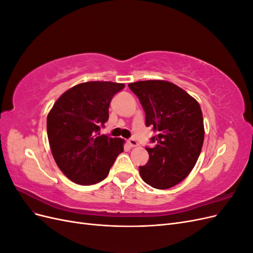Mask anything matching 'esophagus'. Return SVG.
<instances>
[{"label":"esophagus","mask_w":253,"mask_h":253,"mask_svg":"<svg viewBox=\"0 0 253 253\" xmlns=\"http://www.w3.org/2000/svg\"><path fill=\"white\" fill-rule=\"evenodd\" d=\"M127 143H128L129 147H137V145H138V142H137L134 138L127 139Z\"/></svg>","instance_id":"obj_1"}]
</instances>
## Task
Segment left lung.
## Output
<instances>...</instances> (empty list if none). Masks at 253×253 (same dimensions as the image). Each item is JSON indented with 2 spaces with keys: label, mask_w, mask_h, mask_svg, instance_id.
Segmentation results:
<instances>
[{
  "label": "left lung",
  "mask_w": 253,
  "mask_h": 253,
  "mask_svg": "<svg viewBox=\"0 0 253 253\" xmlns=\"http://www.w3.org/2000/svg\"><path fill=\"white\" fill-rule=\"evenodd\" d=\"M145 113V126L157 134L147 147L149 162L139 167L144 182L169 189L185 179L194 168L204 143L201 106L193 97L164 80L129 83Z\"/></svg>",
  "instance_id": "1"
}]
</instances>
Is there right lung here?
Masks as SVG:
<instances>
[{"mask_svg": "<svg viewBox=\"0 0 253 253\" xmlns=\"http://www.w3.org/2000/svg\"><path fill=\"white\" fill-rule=\"evenodd\" d=\"M124 83L90 81L66 90L47 115V137L53 159L67 178L83 186L108 176L124 152V139L101 135L112 98Z\"/></svg>", "mask_w": 253, "mask_h": 253, "instance_id": "obj_1", "label": "right lung"}]
</instances>
